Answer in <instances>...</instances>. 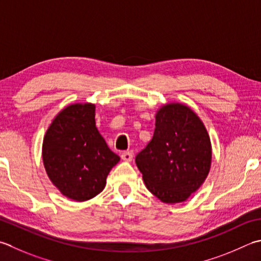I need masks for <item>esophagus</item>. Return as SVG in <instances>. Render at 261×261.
Listing matches in <instances>:
<instances>
[{
  "mask_svg": "<svg viewBox=\"0 0 261 261\" xmlns=\"http://www.w3.org/2000/svg\"><path fill=\"white\" fill-rule=\"evenodd\" d=\"M121 158H122V160H123V161H125V162H131L132 158H134V151H131V150L124 151L123 154L121 155Z\"/></svg>",
  "mask_w": 261,
  "mask_h": 261,
  "instance_id": "esophagus-1",
  "label": "esophagus"
}]
</instances>
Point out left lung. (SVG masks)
<instances>
[{"label":"left lung","instance_id":"left-lung-1","mask_svg":"<svg viewBox=\"0 0 261 261\" xmlns=\"http://www.w3.org/2000/svg\"><path fill=\"white\" fill-rule=\"evenodd\" d=\"M136 164L148 190L161 201H186L211 168L212 145L205 125L190 107L163 106L152 139L136 156Z\"/></svg>","mask_w":261,"mask_h":261}]
</instances>
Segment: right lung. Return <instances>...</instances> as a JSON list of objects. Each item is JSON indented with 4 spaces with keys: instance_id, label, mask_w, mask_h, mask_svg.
Returning a JSON list of instances; mask_svg holds the SVG:
<instances>
[{
    "instance_id": "1",
    "label": "right lung",
    "mask_w": 261,
    "mask_h": 261,
    "mask_svg": "<svg viewBox=\"0 0 261 261\" xmlns=\"http://www.w3.org/2000/svg\"><path fill=\"white\" fill-rule=\"evenodd\" d=\"M120 157L95 123L94 104H72L56 115L43 141L46 173L63 196L86 201L103 191Z\"/></svg>"
}]
</instances>
